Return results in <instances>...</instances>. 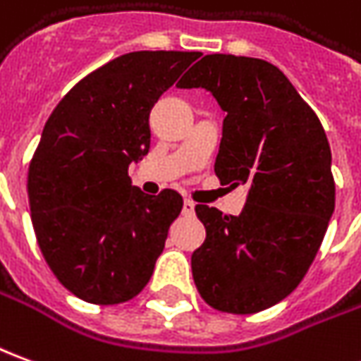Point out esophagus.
I'll use <instances>...</instances> for the list:
<instances>
[{
	"label": "esophagus",
	"mask_w": 361,
	"mask_h": 361,
	"mask_svg": "<svg viewBox=\"0 0 361 361\" xmlns=\"http://www.w3.org/2000/svg\"><path fill=\"white\" fill-rule=\"evenodd\" d=\"M181 213H183L185 216L193 215V213H195V203H193V201H189V199H185V201H183V207H181Z\"/></svg>",
	"instance_id": "1"
}]
</instances>
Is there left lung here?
<instances>
[{
    "instance_id": "1",
    "label": "left lung",
    "mask_w": 361,
    "mask_h": 361,
    "mask_svg": "<svg viewBox=\"0 0 361 361\" xmlns=\"http://www.w3.org/2000/svg\"><path fill=\"white\" fill-rule=\"evenodd\" d=\"M223 109L215 173L246 185L240 215L195 205L205 242L191 254L199 295L234 314L269 309L301 283L334 213L329 138L286 74L259 58L207 54L178 82Z\"/></svg>"
}]
</instances>
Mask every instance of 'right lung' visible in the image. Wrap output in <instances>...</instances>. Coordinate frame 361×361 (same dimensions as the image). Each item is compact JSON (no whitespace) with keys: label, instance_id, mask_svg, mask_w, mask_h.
<instances>
[{"label":"right lung","instance_id":"1","mask_svg":"<svg viewBox=\"0 0 361 361\" xmlns=\"http://www.w3.org/2000/svg\"><path fill=\"white\" fill-rule=\"evenodd\" d=\"M199 56L115 58L80 80L42 128L27 181L32 228L58 281L87 303H125L154 271L183 199L142 193L128 166L150 150L154 103Z\"/></svg>","mask_w":361,"mask_h":361}]
</instances>
